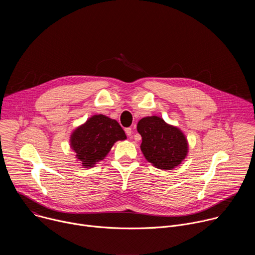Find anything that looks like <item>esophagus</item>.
Wrapping results in <instances>:
<instances>
[{
  "label": "esophagus",
  "mask_w": 255,
  "mask_h": 255,
  "mask_svg": "<svg viewBox=\"0 0 255 255\" xmlns=\"http://www.w3.org/2000/svg\"><path fill=\"white\" fill-rule=\"evenodd\" d=\"M125 132H126V134H127V136H132V129L131 128H126L125 129Z\"/></svg>",
  "instance_id": "obj_1"
}]
</instances>
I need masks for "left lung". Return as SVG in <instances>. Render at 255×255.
<instances>
[{
	"mask_svg": "<svg viewBox=\"0 0 255 255\" xmlns=\"http://www.w3.org/2000/svg\"><path fill=\"white\" fill-rule=\"evenodd\" d=\"M142 137L141 151L148 162L162 170H170L181 163L189 150L185 134L157 116L142 118L137 124Z\"/></svg>",
	"mask_w": 255,
	"mask_h": 255,
	"instance_id": "left-lung-1",
	"label": "left lung"
}]
</instances>
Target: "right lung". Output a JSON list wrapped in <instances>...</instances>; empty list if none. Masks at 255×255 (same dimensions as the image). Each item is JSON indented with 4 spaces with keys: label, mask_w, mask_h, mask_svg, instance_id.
Segmentation results:
<instances>
[{
    "label": "right lung",
    "mask_w": 255,
    "mask_h": 255,
    "mask_svg": "<svg viewBox=\"0 0 255 255\" xmlns=\"http://www.w3.org/2000/svg\"><path fill=\"white\" fill-rule=\"evenodd\" d=\"M126 134L119 123L105 115H94L79 126L70 136V147L85 168L103 160L118 140Z\"/></svg>",
    "instance_id": "1"
}]
</instances>
